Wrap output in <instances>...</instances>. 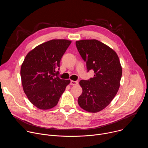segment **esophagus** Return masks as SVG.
Segmentation results:
<instances>
[{"label":"esophagus","instance_id":"esophagus-1","mask_svg":"<svg viewBox=\"0 0 148 148\" xmlns=\"http://www.w3.org/2000/svg\"><path fill=\"white\" fill-rule=\"evenodd\" d=\"M78 84V82L75 81H71L70 82V85L71 86H76Z\"/></svg>","mask_w":148,"mask_h":148}]
</instances>
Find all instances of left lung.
Instances as JSON below:
<instances>
[{"mask_svg": "<svg viewBox=\"0 0 148 148\" xmlns=\"http://www.w3.org/2000/svg\"><path fill=\"white\" fill-rule=\"evenodd\" d=\"M75 44L88 71L95 73L90 79L79 81L82 92L78 103L84 110L96 113L107 107L117 94L122 73L120 61L113 49L97 40H81Z\"/></svg>", "mask_w": 148, "mask_h": 148, "instance_id": "8db88e82", "label": "left lung"}]
</instances>
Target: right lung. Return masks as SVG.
<instances>
[{"instance_id":"add662e5","label":"right lung","mask_w":148,"mask_h":148,"mask_svg":"<svg viewBox=\"0 0 148 148\" xmlns=\"http://www.w3.org/2000/svg\"><path fill=\"white\" fill-rule=\"evenodd\" d=\"M71 40L54 39L42 43L26 55L20 69L22 84L30 102L38 109H51L57 104L69 79L60 78L56 69ZM59 70V69H58Z\"/></svg>"}]
</instances>
